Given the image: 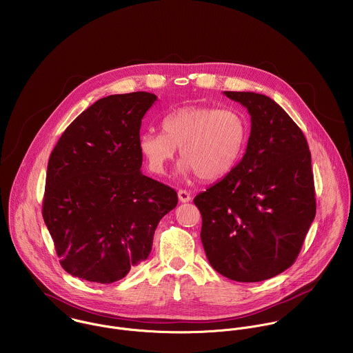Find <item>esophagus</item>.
Wrapping results in <instances>:
<instances>
[{
  "mask_svg": "<svg viewBox=\"0 0 353 353\" xmlns=\"http://www.w3.org/2000/svg\"><path fill=\"white\" fill-rule=\"evenodd\" d=\"M178 199L181 202H189L192 200V194L188 192V190H179L178 192Z\"/></svg>",
  "mask_w": 353,
  "mask_h": 353,
  "instance_id": "34e87169",
  "label": "esophagus"
}]
</instances>
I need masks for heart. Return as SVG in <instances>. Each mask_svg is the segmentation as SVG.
Here are the masks:
<instances>
[{
  "instance_id": "obj_1",
  "label": "heart",
  "mask_w": 353,
  "mask_h": 353,
  "mask_svg": "<svg viewBox=\"0 0 353 353\" xmlns=\"http://www.w3.org/2000/svg\"><path fill=\"white\" fill-rule=\"evenodd\" d=\"M163 133L147 130L139 150L150 171L163 176L179 148L185 160L182 172H194L203 181L227 175L245 151L249 126L235 110L209 105H185L161 119Z\"/></svg>"
}]
</instances>
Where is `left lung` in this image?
Wrapping results in <instances>:
<instances>
[{"instance_id":"left-lung-1","label":"left lung","mask_w":353,"mask_h":353,"mask_svg":"<svg viewBox=\"0 0 353 353\" xmlns=\"http://www.w3.org/2000/svg\"><path fill=\"white\" fill-rule=\"evenodd\" d=\"M252 117L242 160L196 196L206 258L241 283L272 279L288 269L315 217L311 153L291 117L269 97L224 91Z\"/></svg>"}]
</instances>
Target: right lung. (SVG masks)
I'll return each mask as SVG.
<instances>
[{
  "mask_svg": "<svg viewBox=\"0 0 353 353\" xmlns=\"http://www.w3.org/2000/svg\"><path fill=\"white\" fill-rule=\"evenodd\" d=\"M150 92L110 95L83 111L51 152L43 220L62 268L99 284L123 279L152 250L154 230L178 203L141 172L140 128Z\"/></svg>",
  "mask_w": 353,
  "mask_h": 353,
  "instance_id": "obj_1",
  "label": "right lung"
}]
</instances>
